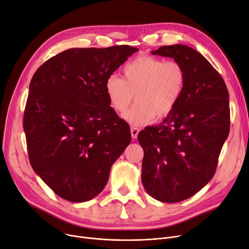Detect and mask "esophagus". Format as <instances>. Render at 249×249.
<instances>
[{
    "mask_svg": "<svg viewBox=\"0 0 249 249\" xmlns=\"http://www.w3.org/2000/svg\"><path fill=\"white\" fill-rule=\"evenodd\" d=\"M130 131H131V136H132V138L133 139H136L137 138V135H138V133H139V131H140V129L138 128V127H131L130 128Z\"/></svg>",
    "mask_w": 249,
    "mask_h": 249,
    "instance_id": "obj_1",
    "label": "esophagus"
}]
</instances>
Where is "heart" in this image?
<instances>
[{"instance_id":"b5f03b06","label":"heart","mask_w":249,"mask_h":249,"mask_svg":"<svg viewBox=\"0 0 249 249\" xmlns=\"http://www.w3.org/2000/svg\"><path fill=\"white\" fill-rule=\"evenodd\" d=\"M123 72L124 78L117 73L110 74L105 82V90L111 106L121 113L135 96L136 104L124 114L133 125L167 116L177 106L186 82L185 70L178 61L151 55H140L129 61Z\"/></svg>"}]
</instances>
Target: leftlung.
I'll list each match as a JSON object with an SVG mask.
<instances>
[{
    "label": "left lung",
    "mask_w": 249,
    "mask_h": 249,
    "mask_svg": "<svg viewBox=\"0 0 249 249\" xmlns=\"http://www.w3.org/2000/svg\"><path fill=\"white\" fill-rule=\"evenodd\" d=\"M153 55L172 57L186 72L184 90L159 125L139 132L142 185L155 200L184 201L212 179L230 130L229 94L220 73L197 50L175 44Z\"/></svg>",
    "instance_id": "obj_1"
}]
</instances>
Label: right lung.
Returning a JSON list of instances; mask_svg holds the SVG:
<instances>
[{
	"mask_svg": "<svg viewBox=\"0 0 249 249\" xmlns=\"http://www.w3.org/2000/svg\"><path fill=\"white\" fill-rule=\"evenodd\" d=\"M136 51L129 45L71 48L35 71L23 117L29 160L60 198H95L131 141L128 123L110 106L105 82Z\"/></svg>",
	"mask_w": 249,
	"mask_h": 249,
	"instance_id": "1",
	"label": "right lung"
}]
</instances>
